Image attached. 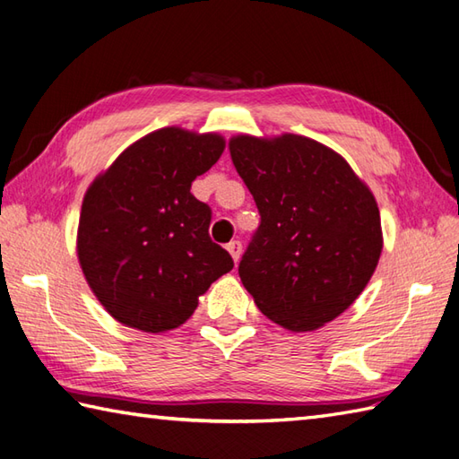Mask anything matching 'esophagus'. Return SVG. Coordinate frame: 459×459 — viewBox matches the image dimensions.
Instances as JSON below:
<instances>
[{"label":"esophagus","instance_id":"34e87169","mask_svg":"<svg viewBox=\"0 0 459 459\" xmlns=\"http://www.w3.org/2000/svg\"><path fill=\"white\" fill-rule=\"evenodd\" d=\"M227 250L230 252L232 260H235V262H238V260H240V255H242V245H240V240H232V242H229V245H227Z\"/></svg>","mask_w":459,"mask_h":459}]
</instances>
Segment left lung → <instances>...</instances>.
Instances as JSON below:
<instances>
[{"mask_svg":"<svg viewBox=\"0 0 459 459\" xmlns=\"http://www.w3.org/2000/svg\"><path fill=\"white\" fill-rule=\"evenodd\" d=\"M230 158L260 212L238 274L268 319L314 331L353 304L383 250L377 201L351 165L306 135H235Z\"/></svg>","mask_w":459,"mask_h":459,"instance_id":"1","label":"left lung"}]
</instances>
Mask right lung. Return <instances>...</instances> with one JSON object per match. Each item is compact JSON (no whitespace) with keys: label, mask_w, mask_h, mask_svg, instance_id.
Returning <instances> with one entry per match:
<instances>
[{"label":"right lung","mask_w":459,"mask_h":459,"mask_svg":"<svg viewBox=\"0 0 459 459\" xmlns=\"http://www.w3.org/2000/svg\"><path fill=\"white\" fill-rule=\"evenodd\" d=\"M224 152L219 134L155 130L126 148L84 195L76 255L94 296L120 324L161 333L235 262L209 237L211 207L191 183Z\"/></svg>","instance_id":"add662e5"}]
</instances>
